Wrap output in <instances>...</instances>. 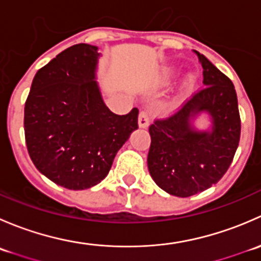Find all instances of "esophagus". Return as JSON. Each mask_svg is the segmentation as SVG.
Listing matches in <instances>:
<instances>
[{"mask_svg":"<svg viewBox=\"0 0 261 261\" xmlns=\"http://www.w3.org/2000/svg\"><path fill=\"white\" fill-rule=\"evenodd\" d=\"M149 118L150 115L147 111H141L139 115V127L140 128H146L149 126Z\"/></svg>","mask_w":261,"mask_h":261,"instance_id":"34e87169","label":"esophagus"}]
</instances>
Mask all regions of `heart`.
I'll return each mask as SVG.
<instances>
[{"mask_svg":"<svg viewBox=\"0 0 261 261\" xmlns=\"http://www.w3.org/2000/svg\"><path fill=\"white\" fill-rule=\"evenodd\" d=\"M193 82H194V77H193V75H188V78H187L186 82H184V88H186V89L191 88V87L193 86ZM162 83H163V84H167V83H168V78H167V77L163 78Z\"/></svg>","mask_w":261,"mask_h":261,"instance_id":"b5f03b06","label":"heart"}]
</instances>
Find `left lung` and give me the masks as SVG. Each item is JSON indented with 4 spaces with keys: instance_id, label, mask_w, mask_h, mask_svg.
I'll use <instances>...</instances> for the list:
<instances>
[{
    "instance_id": "left-lung-1",
    "label": "left lung",
    "mask_w": 261,
    "mask_h": 261,
    "mask_svg": "<svg viewBox=\"0 0 261 261\" xmlns=\"http://www.w3.org/2000/svg\"><path fill=\"white\" fill-rule=\"evenodd\" d=\"M197 55L203 68L204 88L179 111L149 127L150 175L163 191L183 198L206 191L223 177L241 133L232 82L203 54ZM202 113L208 114L212 121L207 130L194 126V120Z\"/></svg>"
}]
</instances>
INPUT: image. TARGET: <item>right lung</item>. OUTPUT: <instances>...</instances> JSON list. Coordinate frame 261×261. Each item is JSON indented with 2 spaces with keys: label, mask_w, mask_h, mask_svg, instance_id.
I'll use <instances>...</instances> for the list:
<instances>
[{
  "label": "right lung",
  "mask_w": 261,
  "mask_h": 261,
  "mask_svg": "<svg viewBox=\"0 0 261 261\" xmlns=\"http://www.w3.org/2000/svg\"><path fill=\"white\" fill-rule=\"evenodd\" d=\"M99 57L89 44L65 49L38 70L25 103V140L34 165L73 191L105 179L138 128V109L120 116L105 105L96 81Z\"/></svg>",
  "instance_id": "right-lung-1"
}]
</instances>
